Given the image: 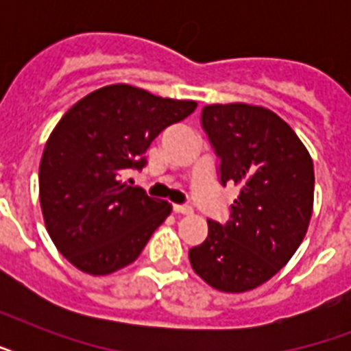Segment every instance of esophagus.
Masks as SVG:
<instances>
[{
	"instance_id": "1",
	"label": "esophagus",
	"mask_w": 351,
	"mask_h": 351,
	"mask_svg": "<svg viewBox=\"0 0 351 351\" xmlns=\"http://www.w3.org/2000/svg\"><path fill=\"white\" fill-rule=\"evenodd\" d=\"M173 211L180 215H191L193 208L191 206H184V204H175V206H173Z\"/></svg>"
}]
</instances>
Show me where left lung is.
Masks as SVG:
<instances>
[{
	"instance_id": "left-lung-1",
	"label": "left lung",
	"mask_w": 351,
	"mask_h": 351,
	"mask_svg": "<svg viewBox=\"0 0 351 351\" xmlns=\"http://www.w3.org/2000/svg\"><path fill=\"white\" fill-rule=\"evenodd\" d=\"M202 127L220 158V182L239 187L231 220H208V237L189 250L204 282L244 293L267 282L304 240L313 211V160L275 112L247 104L202 109Z\"/></svg>"
}]
</instances>
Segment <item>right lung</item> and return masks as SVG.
Returning <instances> with one entry per match:
<instances>
[{"label":"right lung","mask_w":351,"mask_h":351,"mask_svg":"<svg viewBox=\"0 0 351 351\" xmlns=\"http://www.w3.org/2000/svg\"><path fill=\"white\" fill-rule=\"evenodd\" d=\"M195 109L193 100L114 84L82 98L52 129L40 162L41 213L58 251L80 271L100 277L129 266L169 217L167 200L121 176L142 169L154 138Z\"/></svg>","instance_id":"1"}]
</instances>
